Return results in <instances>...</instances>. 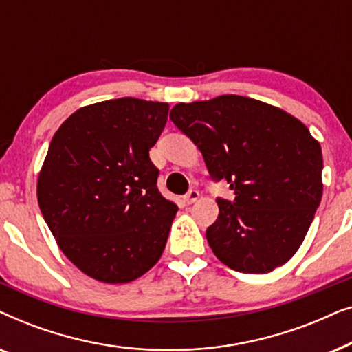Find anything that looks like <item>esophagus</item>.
<instances>
[{
    "mask_svg": "<svg viewBox=\"0 0 352 352\" xmlns=\"http://www.w3.org/2000/svg\"><path fill=\"white\" fill-rule=\"evenodd\" d=\"M199 197H200V192H199V190L190 189V190L187 192V194L184 195V201H186L187 205H192V204H195L197 200H199Z\"/></svg>",
    "mask_w": 352,
    "mask_h": 352,
    "instance_id": "1",
    "label": "esophagus"
}]
</instances>
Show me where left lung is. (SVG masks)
<instances>
[{"instance_id":"left-lung-1","label":"left lung","mask_w":352,"mask_h":352,"mask_svg":"<svg viewBox=\"0 0 352 352\" xmlns=\"http://www.w3.org/2000/svg\"><path fill=\"white\" fill-rule=\"evenodd\" d=\"M171 122L199 147L213 181L235 199H216L206 240L237 272L266 274L301 247L322 199V148L285 110L243 96L177 104Z\"/></svg>"}]
</instances>
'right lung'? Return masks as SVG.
I'll use <instances>...</instances> for the list:
<instances>
[{"label":"right lung","mask_w":352,"mask_h":352,"mask_svg":"<svg viewBox=\"0 0 352 352\" xmlns=\"http://www.w3.org/2000/svg\"><path fill=\"white\" fill-rule=\"evenodd\" d=\"M168 110L136 98L86 105L47 148L38 205L65 256L96 280L131 282L165 250L177 206L158 190L148 151Z\"/></svg>","instance_id":"right-lung-1"}]
</instances>
